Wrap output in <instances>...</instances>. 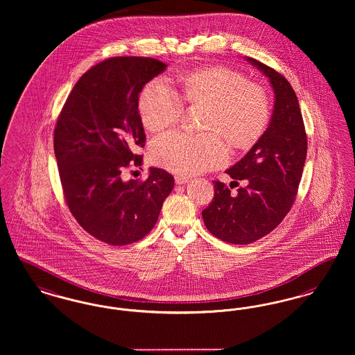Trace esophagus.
<instances>
[{"mask_svg": "<svg viewBox=\"0 0 355 355\" xmlns=\"http://www.w3.org/2000/svg\"><path fill=\"white\" fill-rule=\"evenodd\" d=\"M189 182V178H187V176H183V175H176L175 176V183L176 184H187Z\"/></svg>", "mask_w": 355, "mask_h": 355, "instance_id": "esophagus-1", "label": "esophagus"}]
</instances>
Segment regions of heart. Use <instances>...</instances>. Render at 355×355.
<instances>
[{"label": "heart", "instance_id": "1", "mask_svg": "<svg viewBox=\"0 0 355 355\" xmlns=\"http://www.w3.org/2000/svg\"><path fill=\"white\" fill-rule=\"evenodd\" d=\"M183 103L205 105L202 133L168 132L150 144V160L175 173L216 168L228 159L222 134L235 147L252 146L270 120V101L261 85L225 67H207L184 76L178 94L163 77L150 80L139 98L141 121L159 132L178 123ZM219 131L221 134L215 132Z\"/></svg>", "mask_w": 355, "mask_h": 355}]
</instances>
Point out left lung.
Listing matches in <instances>:
<instances>
[{"instance_id": "left-lung-1", "label": "left lung", "mask_w": 355, "mask_h": 355, "mask_svg": "<svg viewBox=\"0 0 355 355\" xmlns=\"http://www.w3.org/2000/svg\"><path fill=\"white\" fill-rule=\"evenodd\" d=\"M245 60L261 71L274 91V108L267 130L242 159L225 169L245 180L236 195L214 182L215 195L205 209L207 230L223 242L250 244L279 225L295 200L307 155V137L298 98L290 83L259 61Z\"/></svg>"}]
</instances>
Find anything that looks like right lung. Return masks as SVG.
Segmentation results:
<instances>
[{
    "label": "right lung",
    "instance_id": "right-lung-1",
    "mask_svg": "<svg viewBox=\"0 0 355 355\" xmlns=\"http://www.w3.org/2000/svg\"><path fill=\"white\" fill-rule=\"evenodd\" d=\"M167 64L150 57H112L80 77L55 130V155L65 200L78 224L96 239L125 245L157 222L175 184L167 171L150 168L147 180H124L143 164L146 146L139 96Z\"/></svg>",
    "mask_w": 355,
    "mask_h": 355
}]
</instances>
